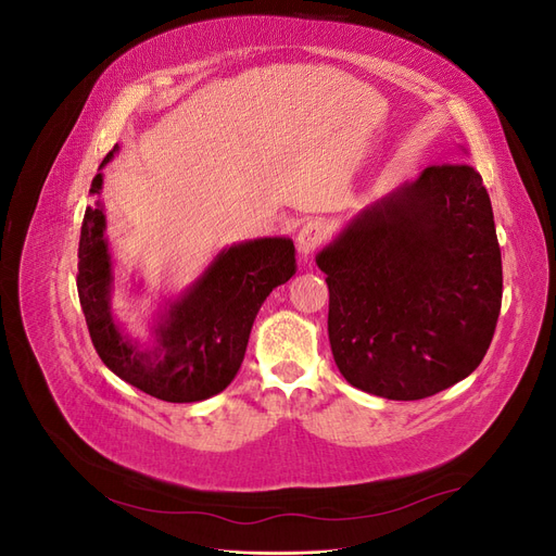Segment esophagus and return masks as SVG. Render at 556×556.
I'll return each mask as SVG.
<instances>
[{
  "label": "esophagus",
  "instance_id": "esophagus-1",
  "mask_svg": "<svg viewBox=\"0 0 556 556\" xmlns=\"http://www.w3.org/2000/svg\"><path fill=\"white\" fill-rule=\"evenodd\" d=\"M327 241V227L319 220H308L301 225L299 233H296V250L301 257H311L315 250L323 248V243Z\"/></svg>",
  "mask_w": 556,
  "mask_h": 556
}]
</instances>
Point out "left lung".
Returning <instances> with one entry per match:
<instances>
[{"instance_id":"left-lung-1","label":"left lung","mask_w":556,"mask_h":556,"mask_svg":"<svg viewBox=\"0 0 556 556\" xmlns=\"http://www.w3.org/2000/svg\"><path fill=\"white\" fill-rule=\"evenodd\" d=\"M329 285V343L343 378L417 401L480 366L501 313L492 201L466 162L427 166L366 208L317 255Z\"/></svg>"}]
</instances>
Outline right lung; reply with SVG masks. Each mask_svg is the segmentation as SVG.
Here are the masks:
<instances>
[{
  "label": "right lung",
  "mask_w": 556,
  "mask_h": 556,
  "mask_svg": "<svg viewBox=\"0 0 556 556\" xmlns=\"http://www.w3.org/2000/svg\"><path fill=\"white\" fill-rule=\"evenodd\" d=\"M115 148L102 166L113 157ZM102 174L92 178V194ZM104 211L86 208L78 243L76 288L97 355L137 390L169 401H204L233 380L241 368L252 323L264 299L296 274L290 239H260L217 255L157 327V348L141 352L111 317V257L104 239Z\"/></svg>",
  "instance_id": "obj_1"
}]
</instances>
